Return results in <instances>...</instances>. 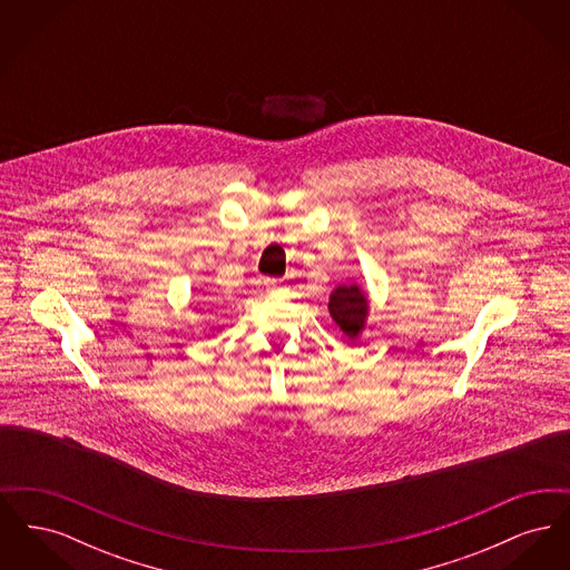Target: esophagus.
Masks as SVG:
<instances>
[{"mask_svg": "<svg viewBox=\"0 0 570 570\" xmlns=\"http://www.w3.org/2000/svg\"><path fill=\"white\" fill-rule=\"evenodd\" d=\"M265 288H267V293H277L279 291V282L269 277V279H265Z\"/></svg>", "mask_w": 570, "mask_h": 570, "instance_id": "34e87169", "label": "esophagus"}]
</instances>
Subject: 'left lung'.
I'll use <instances>...</instances> for the list:
<instances>
[{"mask_svg":"<svg viewBox=\"0 0 570 570\" xmlns=\"http://www.w3.org/2000/svg\"><path fill=\"white\" fill-rule=\"evenodd\" d=\"M328 314L340 326V331L351 340L356 342L367 325V314H370V298L367 293L356 284H340L331 297H328Z\"/></svg>","mask_w":570,"mask_h":570,"instance_id":"obj_1","label":"left lung"}]
</instances>
